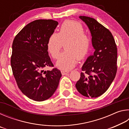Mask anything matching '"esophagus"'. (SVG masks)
<instances>
[{"label":"esophagus","instance_id":"1","mask_svg":"<svg viewBox=\"0 0 129 129\" xmlns=\"http://www.w3.org/2000/svg\"><path fill=\"white\" fill-rule=\"evenodd\" d=\"M69 73V71H64V70H62V71H61V74L62 75H65Z\"/></svg>","mask_w":129,"mask_h":129}]
</instances>
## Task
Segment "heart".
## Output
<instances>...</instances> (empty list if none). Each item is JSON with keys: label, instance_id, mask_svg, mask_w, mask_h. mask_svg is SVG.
<instances>
[{"label": "heart", "instance_id": "b5f03b06", "mask_svg": "<svg viewBox=\"0 0 129 129\" xmlns=\"http://www.w3.org/2000/svg\"><path fill=\"white\" fill-rule=\"evenodd\" d=\"M64 48L57 61L59 68L70 70L75 66L78 60H82L88 55L90 47V39L84 33L82 25L76 21L66 20L63 23L58 34L53 33L49 36L47 49L54 59L58 57L62 46Z\"/></svg>", "mask_w": 129, "mask_h": 129}]
</instances>
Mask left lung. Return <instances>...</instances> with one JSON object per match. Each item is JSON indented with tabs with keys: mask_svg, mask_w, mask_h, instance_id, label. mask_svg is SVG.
I'll list each match as a JSON object with an SVG mask.
<instances>
[{
	"mask_svg": "<svg viewBox=\"0 0 129 129\" xmlns=\"http://www.w3.org/2000/svg\"><path fill=\"white\" fill-rule=\"evenodd\" d=\"M90 30L95 49L82 67L83 72L76 84L78 92L87 97H99L108 90L117 70V48L108 29L90 17L80 16Z\"/></svg>",
	"mask_w": 129,
	"mask_h": 129,
	"instance_id": "obj_1",
	"label": "left lung"
}]
</instances>
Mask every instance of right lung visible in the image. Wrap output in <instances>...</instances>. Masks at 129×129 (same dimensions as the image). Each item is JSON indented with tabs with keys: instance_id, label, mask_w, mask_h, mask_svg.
I'll return each instance as SVG.
<instances>
[{
	"instance_id": "obj_1",
	"label": "right lung",
	"mask_w": 129,
	"mask_h": 129,
	"mask_svg": "<svg viewBox=\"0 0 129 129\" xmlns=\"http://www.w3.org/2000/svg\"><path fill=\"white\" fill-rule=\"evenodd\" d=\"M58 25L55 20L39 19L28 24L15 36L11 58L12 73L24 94L36 101L49 99L57 88L61 73L53 68L47 49L49 36Z\"/></svg>"
}]
</instances>
